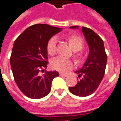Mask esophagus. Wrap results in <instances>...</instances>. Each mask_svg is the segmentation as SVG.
<instances>
[{"label": "esophagus", "instance_id": "esophagus-1", "mask_svg": "<svg viewBox=\"0 0 121 121\" xmlns=\"http://www.w3.org/2000/svg\"><path fill=\"white\" fill-rule=\"evenodd\" d=\"M60 76H64V77H67L68 76V75L66 74H63V73H60Z\"/></svg>", "mask_w": 121, "mask_h": 121}]
</instances>
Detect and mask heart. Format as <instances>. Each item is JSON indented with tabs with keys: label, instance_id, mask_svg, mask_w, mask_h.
Returning a JSON list of instances; mask_svg holds the SVG:
<instances>
[{
	"label": "heart",
	"instance_id": "1",
	"mask_svg": "<svg viewBox=\"0 0 121 121\" xmlns=\"http://www.w3.org/2000/svg\"><path fill=\"white\" fill-rule=\"evenodd\" d=\"M67 40L71 49L74 52L80 51L84 47L82 39L78 35H71L66 37ZM47 51L50 56H53L56 52V40L55 37H52L47 44ZM74 59L76 63H82L84 61V56L82 53H76L74 55ZM51 66L53 69L60 72H66L73 67V64L69 59L56 58L52 61Z\"/></svg>",
	"mask_w": 121,
	"mask_h": 121
}]
</instances>
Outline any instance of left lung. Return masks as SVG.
Instances as JSON below:
<instances>
[{"label": "left lung", "mask_w": 121, "mask_h": 121, "mask_svg": "<svg viewBox=\"0 0 121 121\" xmlns=\"http://www.w3.org/2000/svg\"><path fill=\"white\" fill-rule=\"evenodd\" d=\"M70 28L76 29L79 26H71ZM82 31L89 45V54L82 68L76 71L80 80L75 86L69 87V90L78 97H87L97 90L103 79L107 55L103 40L98 34L86 27H82Z\"/></svg>", "instance_id": "8db88e82"}]
</instances>
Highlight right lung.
<instances>
[{
	"instance_id": "obj_1",
	"label": "right lung",
	"mask_w": 121,
	"mask_h": 121,
	"mask_svg": "<svg viewBox=\"0 0 121 121\" xmlns=\"http://www.w3.org/2000/svg\"><path fill=\"white\" fill-rule=\"evenodd\" d=\"M62 30L46 24H36L25 29L13 43L10 65L15 82L21 92L32 99H39L51 90L57 71H45L48 65L47 44Z\"/></svg>"
}]
</instances>
